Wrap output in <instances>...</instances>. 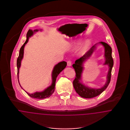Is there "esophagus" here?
Here are the masks:
<instances>
[{"label":"esophagus","instance_id":"obj_1","mask_svg":"<svg viewBox=\"0 0 130 130\" xmlns=\"http://www.w3.org/2000/svg\"><path fill=\"white\" fill-rule=\"evenodd\" d=\"M67 66H71V62L70 60H69L67 62Z\"/></svg>","mask_w":130,"mask_h":130}]
</instances>
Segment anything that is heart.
I'll return each instance as SVG.
<instances>
[{"mask_svg":"<svg viewBox=\"0 0 130 130\" xmlns=\"http://www.w3.org/2000/svg\"><path fill=\"white\" fill-rule=\"evenodd\" d=\"M83 39H78L77 40H76L75 42H73L72 43L70 44L71 47H78L79 46H80V45H82L83 42ZM90 45V42L89 41H87L85 42V43L84 44L83 47L82 52V53H85V52H86L88 50V48L89 47Z\"/></svg>","mask_w":130,"mask_h":130,"instance_id":"obj_1","label":"heart"}]
</instances>
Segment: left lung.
<instances>
[{
  "instance_id": "left-lung-1",
  "label": "left lung",
  "mask_w": 130,
  "mask_h": 130,
  "mask_svg": "<svg viewBox=\"0 0 130 130\" xmlns=\"http://www.w3.org/2000/svg\"><path fill=\"white\" fill-rule=\"evenodd\" d=\"M99 43L101 44L103 46L105 49L104 56L105 58V61L104 65H108L109 67V70L107 76V82L104 86L100 89H93L85 86L83 83H80L79 80L81 79V76L83 70V64L86 59H89L96 48V45L95 44L91 47L86 53L75 61V63L72 65V67L75 70L76 77L73 82V85L75 91L78 94L84 98H92L98 96L101 94L103 91L107 88L110 83L111 70L113 65V60L112 57V50L111 47L104 42H100Z\"/></svg>"
}]
</instances>
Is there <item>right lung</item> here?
Here are the masks:
<instances>
[{"mask_svg": "<svg viewBox=\"0 0 130 130\" xmlns=\"http://www.w3.org/2000/svg\"><path fill=\"white\" fill-rule=\"evenodd\" d=\"M38 31H39V29H35L34 31H32L31 29H29L27 34V39L25 42L24 43L23 45L22 46V47L20 49L19 56L17 59V69H18V79L19 83L20 84V87L21 85H20L19 80V69L21 65V61L23 57L24 48L25 45L27 43L29 38L33 35L34 32ZM66 65H67V62L65 61H61L55 65L52 72V84L50 86L47 87V88L44 91L42 92H36L34 93H32V94H30L27 92L26 91H25V92L30 97H31L33 98L43 99L50 97L51 95L52 94V93L54 92L55 90V83H56V80L57 76L59 74V73L61 72L65 68V67H66Z\"/></svg>", "mask_w": 130, "mask_h": 130, "instance_id": "1", "label": "right lung"}]
</instances>
